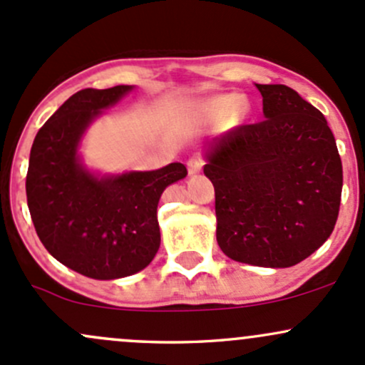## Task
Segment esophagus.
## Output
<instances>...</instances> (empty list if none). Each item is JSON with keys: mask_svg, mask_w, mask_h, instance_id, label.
<instances>
[{"mask_svg": "<svg viewBox=\"0 0 365 365\" xmlns=\"http://www.w3.org/2000/svg\"><path fill=\"white\" fill-rule=\"evenodd\" d=\"M202 167H203V162L202 158H198V156H193V158L187 160V172H190L191 175L202 170Z\"/></svg>", "mask_w": 365, "mask_h": 365, "instance_id": "1", "label": "esophagus"}]
</instances>
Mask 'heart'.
Returning <instances> with one entry per match:
<instances>
[{
  "instance_id": "heart-1",
  "label": "heart",
  "mask_w": 365,
  "mask_h": 365,
  "mask_svg": "<svg viewBox=\"0 0 365 365\" xmlns=\"http://www.w3.org/2000/svg\"><path fill=\"white\" fill-rule=\"evenodd\" d=\"M207 113L214 118H221L225 115H231V118L240 121L245 118L247 115V104L244 101H240V97L237 96H221L215 97V99L209 101L205 106Z\"/></svg>"
}]
</instances>
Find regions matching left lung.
I'll list each match as a JSON object with an SVG mask.
<instances>
[{"mask_svg":"<svg viewBox=\"0 0 365 365\" xmlns=\"http://www.w3.org/2000/svg\"><path fill=\"white\" fill-rule=\"evenodd\" d=\"M264 120L210 143L217 244L230 259L289 268L331 237L343 167L322 113L285 85H256Z\"/></svg>","mask_w":365,"mask_h":365,"instance_id":"8db88e82","label":"left lung"}]
</instances>
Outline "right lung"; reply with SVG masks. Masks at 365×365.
Here are the masks:
<instances>
[{
	"label": "right lung",
	"mask_w": 365,
	"mask_h": 365,
	"mask_svg": "<svg viewBox=\"0 0 365 365\" xmlns=\"http://www.w3.org/2000/svg\"><path fill=\"white\" fill-rule=\"evenodd\" d=\"M134 87L85 88L38 130L26 178L27 207L45 249L62 264L97 280L134 275L160 247L156 207L168 184L186 178L182 163L150 172L93 175L78 144L103 109Z\"/></svg>",
	"instance_id": "add662e5"
}]
</instances>
